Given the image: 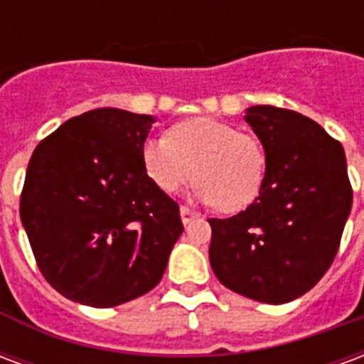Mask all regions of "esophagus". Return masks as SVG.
<instances>
[{"label":"esophagus","mask_w":364,"mask_h":364,"mask_svg":"<svg viewBox=\"0 0 364 364\" xmlns=\"http://www.w3.org/2000/svg\"><path fill=\"white\" fill-rule=\"evenodd\" d=\"M198 214L195 213V210H191V208H187V206H181V222L183 224H189L191 220H195Z\"/></svg>","instance_id":"esophagus-1"}]
</instances>
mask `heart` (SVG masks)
Wrapping results in <instances>:
<instances>
[{
  "label": "heart",
  "instance_id": "b5f03b06",
  "mask_svg": "<svg viewBox=\"0 0 364 364\" xmlns=\"http://www.w3.org/2000/svg\"><path fill=\"white\" fill-rule=\"evenodd\" d=\"M142 161L164 193H177L195 175V197L222 213L255 203L267 177V154L259 138L210 117L181 120L166 138L146 140Z\"/></svg>",
  "mask_w": 364,
  "mask_h": 364
}]
</instances>
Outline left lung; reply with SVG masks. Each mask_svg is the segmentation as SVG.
Returning <instances> with one entry per match:
<instances>
[{"mask_svg":"<svg viewBox=\"0 0 364 364\" xmlns=\"http://www.w3.org/2000/svg\"><path fill=\"white\" fill-rule=\"evenodd\" d=\"M265 148L259 197L232 218H208V257L218 281L242 296L284 304L333 263L353 191L343 146L300 112L271 105L245 111Z\"/></svg>","mask_w":364,"mask_h":364,"instance_id":"obj_1","label":"left lung"}]
</instances>
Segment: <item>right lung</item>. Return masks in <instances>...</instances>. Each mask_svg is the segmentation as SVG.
<instances>
[{
  "label": "right lung",
  "mask_w": 364,
  "mask_h": 364,
  "mask_svg": "<svg viewBox=\"0 0 364 364\" xmlns=\"http://www.w3.org/2000/svg\"><path fill=\"white\" fill-rule=\"evenodd\" d=\"M150 114L93 109L46 136L28 161L21 222L62 296L111 308L150 292L183 234L179 205L151 181Z\"/></svg>",
  "instance_id": "add662e5"
}]
</instances>
